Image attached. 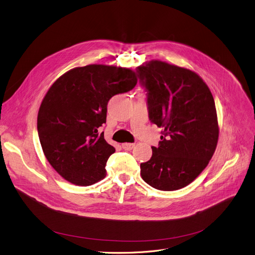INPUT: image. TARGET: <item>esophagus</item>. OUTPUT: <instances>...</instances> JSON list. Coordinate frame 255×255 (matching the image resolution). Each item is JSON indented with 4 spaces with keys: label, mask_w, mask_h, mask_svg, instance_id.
Segmentation results:
<instances>
[{
    "label": "esophagus",
    "mask_w": 255,
    "mask_h": 255,
    "mask_svg": "<svg viewBox=\"0 0 255 255\" xmlns=\"http://www.w3.org/2000/svg\"><path fill=\"white\" fill-rule=\"evenodd\" d=\"M134 147V144L132 143H124L123 144V148L125 150H131V149Z\"/></svg>",
    "instance_id": "obj_1"
}]
</instances>
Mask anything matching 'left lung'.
<instances>
[{
	"mask_svg": "<svg viewBox=\"0 0 255 255\" xmlns=\"http://www.w3.org/2000/svg\"><path fill=\"white\" fill-rule=\"evenodd\" d=\"M136 70L149 121L162 128L151 158L140 164L141 176L156 189H180L202 173L215 151L219 128L213 96L190 70L160 61Z\"/></svg>",
	"mask_w": 255,
	"mask_h": 255,
	"instance_id": "1",
	"label": "left lung"
}]
</instances>
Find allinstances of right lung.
Masks as SVG:
<instances>
[{"label": "right lung", "mask_w": 255, "mask_h": 255, "mask_svg": "<svg viewBox=\"0 0 255 255\" xmlns=\"http://www.w3.org/2000/svg\"><path fill=\"white\" fill-rule=\"evenodd\" d=\"M136 84L129 69L88 65L65 73L49 88L38 113V134L45 156L67 181L87 186L106 175L115 152L102 131L107 105Z\"/></svg>", "instance_id": "add662e5"}]
</instances>
